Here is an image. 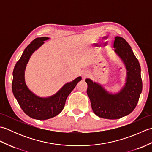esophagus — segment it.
Returning a JSON list of instances; mask_svg holds the SVG:
<instances>
[{"mask_svg":"<svg viewBox=\"0 0 152 152\" xmlns=\"http://www.w3.org/2000/svg\"><path fill=\"white\" fill-rule=\"evenodd\" d=\"M88 75H89V74L88 72H84L82 74V77L83 78H86V77H88Z\"/></svg>","mask_w":152,"mask_h":152,"instance_id":"1","label":"esophagus"}]
</instances>
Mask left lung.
<instances>
[{"mask_svg":"<svg viewBox=\"0 0 152 152\" xmlns=\"http://www.w3.org/2000/svg\"><path fill=\"white\" fill-rule=\"evenodd\" d=\"M114 48L127 70L126 82L120 91L112 94L99 83L86 79L93 112L100 118L109 119H119L133 112L142 90L140 66L129 44L122 37H115Z\"/></svg>","mask_w":152,"mask_h":152,"instance_id":"obj_1","label":"left lung"}]
</instances>
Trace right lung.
Segmentation results:
<instances>
[{
    "instance_id": "add662e5",
    "label": "right lung",
    "mask_w": 152,
    "mask_h": 152,
    "mask_svg": "<svg viewBox=\"0 0 152 152\" xmlns=\"http://www.w3.org/2000/svg\"><path fill=\"white\" fill-rule=\"evenodd\" d=\"M49 39L48 37L37 38L25 48L13 71L12 91L19 106L31 118L46 120L61 113L64 108L68 96L75 88L81 76L66 83L56 94L49 97H40L28 88L25 82V70L31 55Z\"/></svg>"
}]
</instances>
